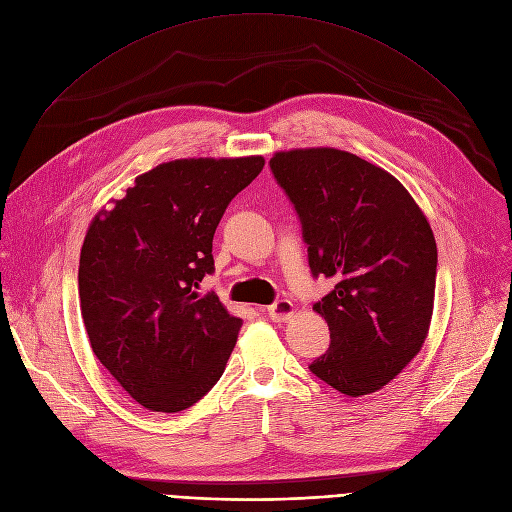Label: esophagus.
<instances>
[{
  "instance_id": "1",
  "label": "esophagus",
  "mask_w": 512,
  "mask_h": 512,
  "mask_svg": "<svg viewBox=\"0 0 512 512\" xmlns=\"http://www.w3.org/2000/svg\"><path fill=\"white\" fill-rule=\"evenodd\" d=\"M295 314V305L293 301L288 299H278L274 305L268 307V316L274 320V322H286L291 320Z\"/></svg>"
}]
</instances>
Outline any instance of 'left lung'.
I'll return each instance as SVG.
<instances>
[{
  "label": "left lung",
  "mask_w": 512,
  "mask_h": 512,
  "mask_svg": "<svg viewBox=\"0 0 512 512\" xmlns=\"http://www.w3.org/2000/svg\"><path fill=\"white\" fill-rule=\"evenodd\" d=\"M270 167L301 217L311 272L337 280L314 305L330 347L309 370L349 397L379 391L429 335L437 247L427 215L389 171L347 150H280Z\"/></svg>",
  "instance_id": "left-lung-1"
}]
</instances>
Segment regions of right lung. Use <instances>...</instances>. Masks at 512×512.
I'll list each match as a JSON object with an SVG mask.
<instances>
[{
  "instance_id": "right-lung-1",
  "label": "right lung",
  "mask_w": 512,
  "mask_h": 512,
  "mask_svg": "<svg viewBox=\"0 0 512 512\" xmlns=\"http://www.w3.org/2000/svg\"><path fill=\"white\" fill-rule=\"evenodd\" d=\"M263 165L259 154L161 163L87 228L79 259L87 337L146 410H186L224 374L242 320L196 288L215 270L221 215Z\"/></svg>"
}]
</instances>
